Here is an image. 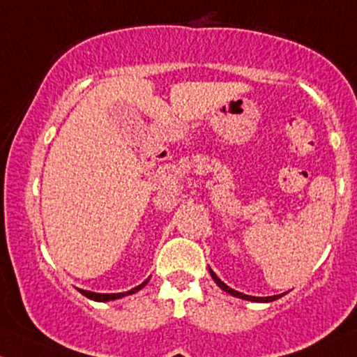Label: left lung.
<instances>
[{"label":"left lung","instance_id":"8db88e82","mask_svg":"<svg viewBox=\"0 0 357 357\" xmlns=\"http://www.w3.org/2000/svg\"><path fill=\"white\" fill-rule=\"evenodd\" d=\"M210 274H211V278H213V281H215V283H217L218 287H220V288L223 289V291L230 293V295H232V296H237V298H242V300H249V301H264V303H268V301H274V300L281 298V295H274V296H249V295H244V293H241V291H236V289H232V288H229V287H227V284L223 283V281L220 280V278H218L217 274H215L213 271H211V269H210Z\"/></svg>","mask_w":357,"mask_h":357}]
</instances>
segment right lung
Returning a JSON list of instances; mask_svg holds the SVG:
<instances>
[{"label": "right lung", "instance_id": "add662e5", "mask_svg": "<svg viewBox=\"0 0 357 357\" xmlns=\"http://www.w3.org/2000/svg\"><path fill=\"white\" fill-rule=\"evenodd\" d=\"M149 281V280H147ZM147 281H144L142 284H139V287L132 288L130 291H123V293H95V291H88V289H79L81 295H84L86 298L89 300H95V301H109V300H119L121 296L125 295H132V293L139 291V289H142L147 284Z\"/></svg>", "mask_w": 357, "mask_h": 357}]
</instances>
